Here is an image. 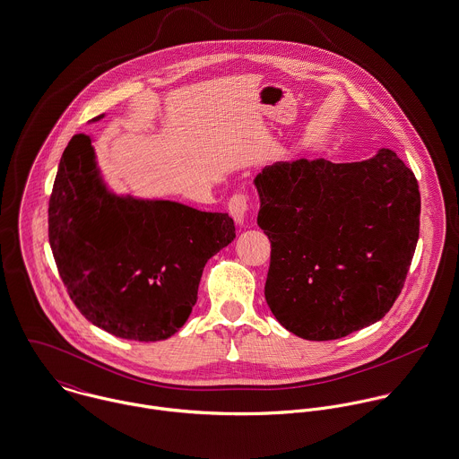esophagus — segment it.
Segmentation results:
<instances>
[{
  "instance_id": "obj_1",
  "label": "esophagus",
  "mask_w": 459,
  "mask_h": 459,
  "mask_svg": "<svg viewBox=\"0 0 459 459\" xmlns=\"http://www.w3.org/2000/svg\"><path fill=\"white\" fill-rule=\"evenodd\" d=\"M250 211V201L245 194H236L229 201V212L236 220L238 225H243L247 221V214Z\"/></svg>"
}]
</instances>
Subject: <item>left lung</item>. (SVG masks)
<instances>
[{
    "label": "left lung",
    "mask_w": 459,
    "mask_h": 459,
    "mask_svg": "<svg viewBox=\"0 0 459 459\" xmlns=\"http://www.w3.org/2000/svg\"><path fill=\"white\" fill-rule=\"evenodd\" d=\"M255 186L258 227L271 241L265 301L311 342L343 338L398 299L419 239L420 194L391 150L373 158L278 161Z\"/></svg>",
    "instance_id": "1"
}]
</instances>
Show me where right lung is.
I'll list each match as a JSON object with an SVG mask.
<instances>
[{"label":"right lung","instance_id":"right-lung-1","mask_svg":"<svg viewBox=\"0 0 459 459\" xmlns=\"http://www.w3.org/2000/svg\"><path fill=\"white\" fill-rule=\"evenodd\" d=\"M91 143L84 134L72 137L52 186L49 243L59 276L93 325L135 342L167 340L197 303L205 262L234 241V220L116 195Z\"/></svg>","mask_w":459,"mask_h":459}]
</instances>
